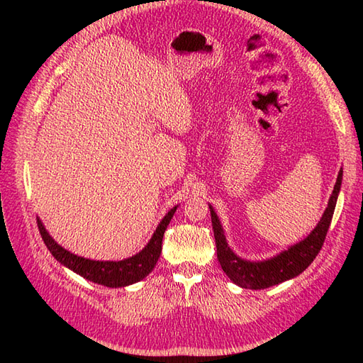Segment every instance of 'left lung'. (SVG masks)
<instances>
[{"label": "left lung", "mask_w": 363, "mask_h": 363, "mask_svg": "<svg viewBox=\"0 0 363 363\" xmlns=\"http://www.w3.org/2000/svg\"><path fill=\"white\" fill-rule=\"evenodd\" d=\"M342 177L343 169L338 172L337 182L334 186L333 195L329 198L326 211L323 213L318 225L315 226L312 233L307 235L304 240L289 246L285 251L276 254V256L267 260H246L238 257L228 246L221 221L218 218V215L215 213L213 207L209 204L215 245H217V257L223 272L226 273L229 279L242 289L262 290L272 287V285L281 284L284 281L293 279V277L303 273L304 269L312 264L313 259L317 257L323 243H325L330 220H333L334 209L337 204V198L338 194H340Z\"/></svg>", "instance_id": "left-lung-1"}]
</instances>
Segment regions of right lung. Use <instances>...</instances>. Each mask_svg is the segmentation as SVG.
<instances>
[{
    "instance_id": "add662e5",
    "label": "right lung",
    "mask_w": 363,
    "mask_h": 363,
    "mask_svg": "<svg viewBox=\"0 0 363 363\" xmlns=\"http://www.w3.org/2000/svg\"><path fill=\"white\" fill-rule=\"evenodd\" d=\"M177 206H174L173 209H169L165 217L160 220L152 237L150 238V242L146 243V246L140 252H137L135 256L123 260H91L76 256V254L67 251L54 240L38 217L37 225L46 248L50 250L52 257L57 262H60L64 267L70 268L76 274L82 276L84 279L99 285H106V287L118 289L128 287L130 284L142 281L143 277H146L152 272L162 252V238H164L165 229L169 225V221H172Z\"/></svg>"
}]
</instances>
